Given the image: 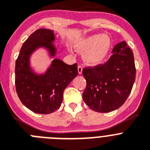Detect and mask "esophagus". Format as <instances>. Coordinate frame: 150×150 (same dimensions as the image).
<instances>
[{"label":"esophagus","mask_w":150,"mask_h":150,"mask_svg":"<svg viewBox=\"0 0 150 150\" xmlns=\"http://www.w3.org/2000/svg\"><path fill=\"white\" fill-rule=\"evenodd\" d=\"M82 66L81 65H79L78 66V71H79V75H81V73H82Z\"/></svg>","instance_id":"34e87169"}]
</instances>
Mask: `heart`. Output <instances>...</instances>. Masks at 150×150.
I'll return each instance as SVG.
<instances>
[{
    "label": "heart",
    "mask_w": 150,
    "mask_h": 150,
    "mask_svg": "<svg viewBox=\"0 0 150 150\" xmlns=\"http://www.w3.org/2000/svg\"><path fill=\"white\" fill-rule=\"evenodd\" d=\"M75 47L78 51L85 52L83 59L85 63L96 65L108 56L111 48V40L108 35L94 34L79 40Z\"/></svg>",
    "instance_id": "1"
}]
</instances>
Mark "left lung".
Here are the masks:
<instances>
[{
    "mask_svg": "<svg viewBox=\"0 0 150 150\" xmlns=\"http://www.w3.org/2000/svg\"><path fill=\"white\" fill-rule=\"evenodd\" d=\"M87 81L83 100L94 111L107 113L121 107L127 99L136 78L132 50L126 42L117 44L106 63L84 68Z\"/></svg>",
    "mask_w": 150,
    "mask_h": 150,
    "instance_id": "obj_1",
    "label": "left lung"
}]
</instances>
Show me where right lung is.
Wrapping results in <instances>:
<instances>
[{
    "mask_svg": "<svg viewBox=\"0 0 150 150\" xmlns=\"http://www.w3.org/2000/svg\"><path fill=\"white\" fill-rule=\"evenodd\" d=\"M54 32L39 29L23 44L15 65V85L17 95L25 107L34 113L51 114L61 106L65 88L78 75L77 64L67 65L55 59L45 74L37 75L30 68V58L36 50L43 47L52 57L56 49L52 42Z\"/></svg>",
    "mask_w": 150,
    "mask_h": 150,
    "instance_id": "right-lung-1",
    "label": "right lung"
}]
</instances>
